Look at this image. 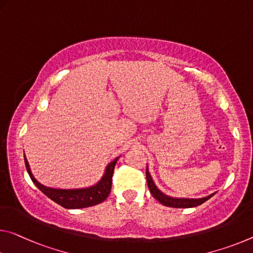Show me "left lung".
I'll return each mask as SVG.
<instances>
[{
  "label": "left lung",
  "instance_id": "8db88e82",
  "mask_svg": "<svg viewBox=\"0 0 253 253\" xmlns=\"http://www.w3.org/2000/svg\"><path fill=\"white\" fill-rule=\"evenodd\" d=\"M146 181H147V186L148 189H150V192L152 196L162 204V205L167 206V207H174V208H190V207H196L202 205L203 203H205L206 200L210 199L211 197H213L214 194H211L207 197L204 198H198V199H187V198H172L169 197V196L162 194L158 188L155 187V184L152 180L150 172L146 169Z\"/></svg>",
  "mask_w": 253,
  "mask_h": 253
}]
</instances>
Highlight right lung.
I'll return each instance as SVG.
<instances>
[{
	"mask_svg": "<svg viewBox=\"0 0 253 253\" xmlns=\"http://www.w3.org/2000/svg\"><path fill=\"white\" fill-rule=\"evenodd\" d=\"M117 159L109 163L107 167L106 173L103 178L93 187L86 188V189H75V190H63V189H53V188H47L40 184L37 180L34 178L31 173L29 163H28L25 156V163L28 173H29L33 182L37 186L40 191H42L48 198H50L58 205H61L67 210H78V208H85L90 206L98 205L106 200L110 194L111 184H112V174H114L115 166L117 163Z\"/></svg>",
	"mask_w": 253,
	"mask_h": 253,
	"instance_id": "1",
	"label": "right lung"
}]
</instances>
